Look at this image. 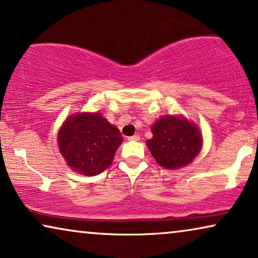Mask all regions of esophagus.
<instances>
[{"label": "esophagus", "mask_w": 258, "mask_h": 258, "mask_svg": "<svg viewBox=\"0 0 258 258\" xmlns=\"http://www.w3.org/2000/svg\"><path fill=\"white\" fill-rule=\"evenodd\" d=\"M141 139L139 134H136V135H133V136H129L128 137V141H139Z\"/></svg>", "instance_id": "34e87169"}]
</instances>
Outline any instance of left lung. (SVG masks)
Returning <instances> with one entry per match:
<instances>
[{"instance_id":"8db88e82","label":"left lung","mask_w":258,"mask_h":258,"mask_svg":"<svg viewBox=\"0 0 258 258\" xmlns=\"http://www.w3.org/2000/svg\"><path fill=\"white\" fill-rule=\"evenodd\" d=\"M153 139L147 146L160 165L176 169L189 164L202 148V137L195 124L182 117L164 116L151 126Z\"/></svg>"}]
</instances>
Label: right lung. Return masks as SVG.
Returning a JSON list of instances; mask_svg holds the SVG:
<instances>
[{"mask_svg":"<svg viewBox=\"0 0 258 258\" xmlns=\"http://www.w3.org/2000/svg\"><path fill=\"white\" fill-rule=\"evenodd\" d=\"M123 137L101 114H77L66 119L58 147L69 167L82 175H97L111 164Z\"/></svg>","mask_w":258,"mask_h":258,"instance_id":"obj_1","label":"right lung"}]
</instances>
